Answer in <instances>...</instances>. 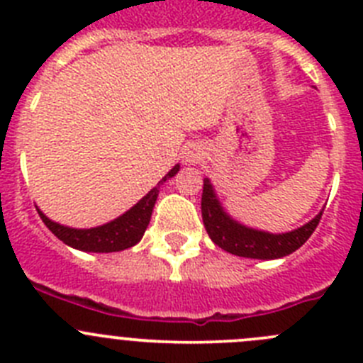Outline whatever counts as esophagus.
<instances>
[{"label": "esophagus", "instance_id": "1", "mask_svg": "<svg viewBox=\"0 0 363 363\" xmlns=\"http://www.w3.org/2000/svg\"><path fill=\"white\" fill-rule=\"evenodd\" d=\"M185 163H189V165H192V163H198L200 162V152L194 149H189L187 152H185Z\"/></svg>", "mask_w": 363, "mask_h": 363}]
</instances>
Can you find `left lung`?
Listing matches in <instances>:
<instances>
[{
	"instance_id": "left-lung-1",
	"label": "left lung",
	"mask_w": 363,
	"mask_h": 363,
	"mask_svg": "<svg viewBox=\"0 0 363 363\" xmlns=\"http://www.w3.org/2000/svg\"><path fill=\"white\" fill-rule=\"evenodd\" d=\"M322 213L323 211H320L309 223L301 225L300 229L291 230V233L271 234L256 230L238 223L221 209L213 185L207 178L203 179V192H201L203 225L211 240L230 255L256 259L284 258L300 249L309 240V236L322 220Z\"/></svg>"
}]
</instances>
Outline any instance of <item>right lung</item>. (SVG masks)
<instances>
[{
    "label": "right lung",
    "instance_id": "obj_1",
    "mask_svg": "<svg viewBox=\"0 0 363 363\" xmlns=\"http://www.w3.org/2000/svg\"><path fill=\"white\" fill-rule=\"evenodd\" d=\"M178 171L179 165L172 167L171 171H169V174H167L156 187L150 189L149 194H145L142 200L138 201L133 209H129L125 214H121L116 220L108 221L105 225L92 227V229H72V227L60 225L56 221L49 220L40 209H38V213H40L45 225L49 227V230H52L54 236H57L63 243L74 247V249H79V251L86 252L123 251V249H129V247L136 245V243L143 238V233H145L147 225H149L150 221L154 203H156V198H158L160 185H162L165 179L172 178Z\"/></svg>",
    "mask_w": 363,
    "mask_h": 363
}]
</instances>
